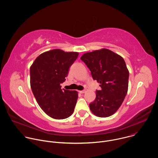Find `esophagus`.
I'll return each instance as SVG.
<instances>
[{
  "instance_id": "1",
  "label": "esophagus",
  "mask_w": 158,
  "mask_h": 158,
  "mask_svg": "<svg viewBox=\"0 0 158 158\" xmlns=\"http://www.w3.org/2000/svg\"><path fill=\"white\" fill-rule=\"evenodd\" d=\"M80 94H84L85 93V90H81V91H79Z\"/></svg>"
}]
</instances>
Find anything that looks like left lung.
<instances>
[{
  "mask_svg": "<svg viewBox=\"0 0 158 158\" xmlns=\"http://www.w3.org/2000/svg\"><path fill=\"white\" fill-rule=\"evenodd\" d=\"M81 59L101 88L96 90V98L89 104L91 111L99 117L113 115L122 105L127 92L129 71L124 59L107 49L85 53Z\"/></svg>",
  "mask_w": 158,
  "mask_h": 158,
  "instance_id": "left-lung-1",
  "label": "left lung"
}]
</instances>
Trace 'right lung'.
<instances>
[{"label": "right lung", "instance_id": "1", "mask_svg": "<svg viewBox=\"0 0 158 158\" xmlns=\"http://www.w3.org/2000/svg\"><path fill=\"white\" fill-rule=\"evenodd\" d=\"M78 55L76 52L51 50L40 54L31 67L32 92L41 109L53 118L64 119L74 112L77 92L62 90L60 84Z\"/></svg>", "mask_w": 158, "mask_h": 158}]
</instances>
